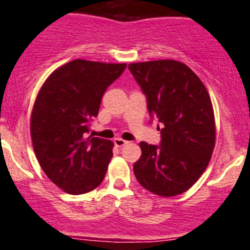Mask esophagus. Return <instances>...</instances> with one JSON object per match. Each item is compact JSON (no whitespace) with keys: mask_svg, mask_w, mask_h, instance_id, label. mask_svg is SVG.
Listing matches in <instances>:
<instances>
[{"mask_svg":"<svg viewBox=\"0 0 250 250\" xmlns=\"http://www.w3.org/2000/svg\"><path fill=\"white\" fill-rule=\"evenodd\" d=\"M113 142H114V145H116V147H118V148L125 147V146H127L128 143H129V142L125 141V139H122V138H116Z\"/></svg>","mask_w":250,"mask_h":250,"instance_id":"esophagus-1","label":"esophagus"}]
</instances>
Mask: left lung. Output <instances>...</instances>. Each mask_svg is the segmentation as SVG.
Instances as JSON below:
<instances>
[{
  "label": "left lung",
  "instance_id": "8db88e82",
  "mask_svg": "<svg viewBox=\"0 0 250 250\" xmlns=\"http://www.w3.org/2000/svg\"><path fill=\"white\" fill-rule=\"evenodd\" d=\"M147 100L152 120L162 125L159 146L141 142L137 181L162 197L188 190L208 166L214 149L212 101L194 72L173 60L128 64Z\"/></svg>",
  "mask_w": 250,
  "mask_h": 250
}]
</instances>
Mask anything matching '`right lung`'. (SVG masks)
<instances>
[{
  "label": "right lung",
  "instance_id": "obj_1",
  "mask_svg": "<svg viewBox=\"0 0 250 250\" xmlns=\"http://www.w3.org/2000/svg\"><path fill=\"white\" fill-rule=\"evenodd\" d=\"M125 63L75 60L56 69L38 92L31 117V137L40 166L69 194H84L104 178L113 153L107 139L86 138L105 89Z\"/></svg>",
  "mask_w": 250,
  "mask_h": 250
}]
</instances>
